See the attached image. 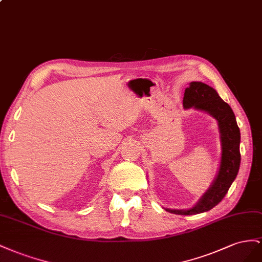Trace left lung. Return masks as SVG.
I'll list each match as a JSON object with an SVG mask.
<instances>
[{
	"label": "left lung",
	"mask_w": 262,
	"mask_h": 262,
	"mask_svg": "<svg viewBox=\"0 0 262 262\" xmlns=\"http://www.w3.org/2000/svg\"><path fill=\"white\" fill-rule=\"evenodd\" d=\"M184 108H195L204 111L212 115L219 124L222 144V157L219 173L211 188L200 201L189 210H171L167 212L178 215H194L212 210L226 195L231 183L237 177L241 164V132L236 122L233 110L224 102L215 90L203 82H191L185 89L183 96Z\"/></svg>",
	"instance_id": "1"
}]
</instances>
